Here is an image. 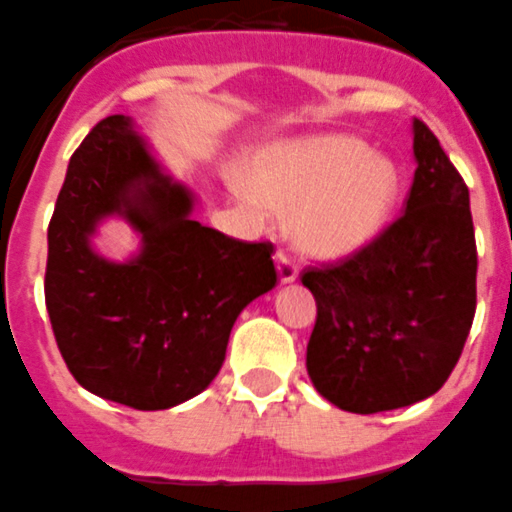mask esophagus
<instances>
[{"instance_id": "1", "label": "esophagus", "mask_w": 512, "mask_h": 512, "mask_svg": "<svg viewBox=\"0 0 512 512\" xmlns=\"http://www.w3.org/2000/svg\"><path fill=\"white\" fill-rule=\"evenodd\" d=\"M275 265H278V278L280 283H293L298 278V265L288 252L278 250L275 252Z\"/></svg>"}]
</instances>
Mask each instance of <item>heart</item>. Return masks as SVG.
Listing matches in <instances>:
<instances>
[{
    "label": "heart",
    "instance_id": "heart-1",
    "mask_svg": "<svg viewBox=\"0 0 512 512\" xmlns=\"http://www.w3.org/2000/svg\"><path fill=\"white\" fill-rule=\"evenodd\" d=\"M255 209L293 211L290 232L303 252L344 257L365 247L390 222L400 173L357 137H319L257 155L245 176Z\"/></svg>",
    "mask_w": 512,
    "mask_h": 512
}]
</instances>
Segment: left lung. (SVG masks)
<instances>
[{
	"instance_id": "8db88e82",
	"label": "left lung",
	"mask_w": 512,
	"mask_h": 512,
	"mask_svg": "<svg viewBox=\"0 0 512 512\" xmlns=\"http://www.w3.org/2000/svg\"><path fill=\"white\" fill-rule=\"evenodd\" d=\"M413 155L403 214L370 245L301 275L316 298L308 377L329 403L362 416L434 395L459 362L477 308L467 183L421 119H413Z\"/></svg>"
}]
</instances>
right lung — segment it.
Returning <instances> with one entry per match:
<instances>
[{
  "instance_id": "right-lung-1",
  "label": "right lung",
  "mask_w": 512,
  "mask_h": 512,
  "mask_svg": "<svg viewBox=\"0 0 512 512\" xmlns=\"http://www.w3.org/2000/svg\"><path fill=\"white\" fill-rule=\"evenodd\" d=\"M191 211L193 193L165 176L124 114L101 119L73 153L48 227L45 306L89 393L137 411L199 395L242 308L278 283L270 242H239ZM109 215L141 234L127 263L90 247Z\"/></svg>"
}]
</instances>
